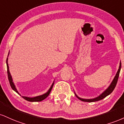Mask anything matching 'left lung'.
Here are the masks:
<instances>
[{"mask_svg": "<svg viewBox=\"0 0 124 124\" xmlns=\"http://www.w3.org/2000/svg\"><path fill=\"white\" fill-rule=\"evenodd\" d=\"M121 68V63L120 62V67H119V69H118V71H117V74H116V76H115L114 78L113 79L112 83H111L110 85L108 86V88H107L106 90L105 91L103 92V93L101 95H100V96L97 97V98H94V99H82V98H79V97H78L76 95V96L79 99L81 100V101H83V102H96V101H100V100H102L103 99V98H106V97L107 96H108V95H110V93H111V92L113 91V90L114 89L115 87H116V85H117V81H118V77H119V74H120Z\"/></svg>", "mask_w": 124, "mask_h": 124, "instance_id": "left-lung-1", "label": "left lung"}]
</instances>
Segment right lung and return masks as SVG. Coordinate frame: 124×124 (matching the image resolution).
I'll use <instances>...</instances> for the list:
<instances>
[{
  "instance_id": "1",
  "label": "right lung",
  "mask_w": 124,
  "mask_h": 124,
  "mask_svg": "<svg viewBox=\"0 0 124 124\" xmlns=\"http://www.w3.org/2000/svg\"><path fill=\"white\" fill-rule=\"evenodd\" d=\"M7 60H8V59L7 58V60H6V63H7V74H8V81L10 82V86H11V88L13 89V90L14 91H16L17 93H18V92L17 91V89H16V86H15V85L14 84V83L13 82V80H12V77L11 76V74L10 73V71H9V68H8V63H7ZM54 82L53 83V84H52V85L51 86L50 88L49 89L48 91L47 92H46V93H44V94H43L42 95H40V96H36V97H34V98H29V97H26V96H22V98H23V99L26 100V101H29V102H40V101H43V100L45 99L48 96L49 94H50L52 88H53V85H54Z\"/></svg>"
}]
</instances>
